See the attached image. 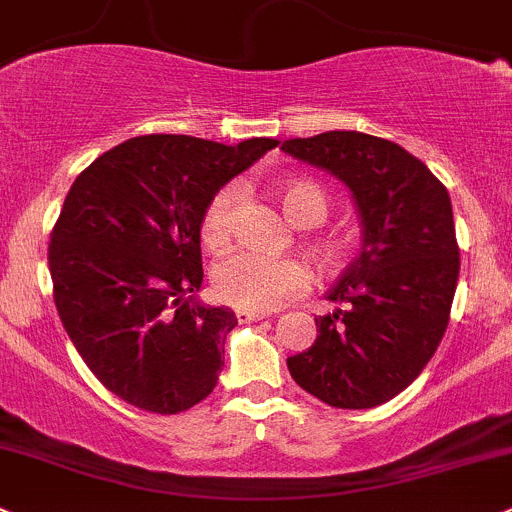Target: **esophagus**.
I'll use <instances>...</instances> for the list:
<instances>
[{
    "label": "esophagus",
    "mask_w": 512,
    "mask_h": 512,
    "mask_svg": "<svg viewBox=\"0 0 512 512\" xmlns=\"http://www.w3.org/2000/svg\"><path fill=\"white\" fill-rule=\"evenodd\" d=\"M236 318H239V323H256V320L268 318V313H263V310H251V308H236Z\"/></svg>",
    "instance_id": "1"
}]
</instances>
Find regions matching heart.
Here are the masks:
<instances>
[{"instance_id":"b5f03b06","label":"heart","mask_w":512,"mask_h":512,"mask_svg":"<svg viewBox=\"0 0 512 512\" xmlns=\"http://www.w3.org/2000/svg\"><path fill=\"white\" fill-rule=\"evenodd\" d=\"M286 214L298 226H315L328 217V194L313 179L291 177L278 184ZM239 184H224L204 207L199 236L207 249H219L234 231ZM318 254L325 263L340 258L335 241H320ZM214 293L226 303L251 310H273L308 286V268L291 256H268L254 249H239L224 256L212 271Z\"/></svg>"}]
</instances>
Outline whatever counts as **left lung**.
Here are the masks:
<instances>
[{
    "instance_id": "left-lung-1",
    "label": "left lung",
    "mask_w": 512,
    "mask_h": 512,
    "mask_svg": "<svg viewBox=\"0 0 512 512\" xmlns=\"http://www.w3.org/2000/svg\"><path fill=\"white\" fill-rule=\"evenodd\" d=\"M283 152L335 175L355 199L362 251L318 315V337L288 357L305 392L337 409H372L409 387L449 325L458 281L451 199L397 142L355 130L293 138Z\"/></svg>"
}]
</instances>
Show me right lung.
<instances>
[{
	"mask_svg": "<svg viewBox=\"0 0 512 512\" xmlns=\"http://www.w3.org/2000/svg\"><path fill=\"white\" fill-rule=\"evenodd\" d=\"M276 145L142 135L71 184L49 244L54 303L115 397L177 414L217 387L236 315L194 298L204 278L199 224L214 192Z\"/></svg>",
	"mask_w": 512,
	"mask_h": 512,
	"instance_id": "obj_1",
	"label": "right lung"
}]
</instances>
